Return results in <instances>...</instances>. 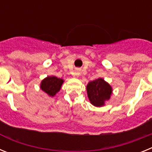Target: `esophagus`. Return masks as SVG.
I'll list each match as a JSON object with an SVG mask.
<instances>
[{"label":"esophagus","mask_w":152,"mask_h":152,"mask_svg":"<svg viewBox=\"0 0 152 152\" xmlns=\"http://www.w3.org/2000/svg\"><path fill=\"white\" fill-rule=\"evenodd\" d=\"M80 75V71H79V70H77L75 73V76H77V75Z\"/></svg>","instance_id":"34e87169"}]
</instances>
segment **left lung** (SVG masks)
Returning <instances> with one entry per match:
<instances>
[{
  "instance_id": "left-lung-1",
  "label": "left lung",
  "mask_w": 152,
  "mask_h": 152,
  "mask_svg": "<svg viewBox=\"0 0 152 152\" xmlns=\"http://www.w3.org/2000/svg\"><path fill=\"white\" fill-rule=\"evenodd\" d=\"M88 96L90 101L95 107H102L108 100L112 94V88L102 78L94 80L87 86Z\"/></svg>"
}]
</instances>
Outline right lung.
<instances>
[{
    "label": "right lung",
    "mask_w": 152,
    "mask_h": 152,
    "mask_svg": "<svg viewBox=\"0 0 152 152\" xmlns=\"http://www.w3.org/2000/svg\"><path fill=\"white\" fill-rule=\"evenodd\" d=\"M63 83V80L61 78L52 76L47 77L41 83V89L45 91L47 94L53 96L58 91L61 89V86Z\"/></svg>",
    "instance_id": "obj_1"
}]
</instances>
